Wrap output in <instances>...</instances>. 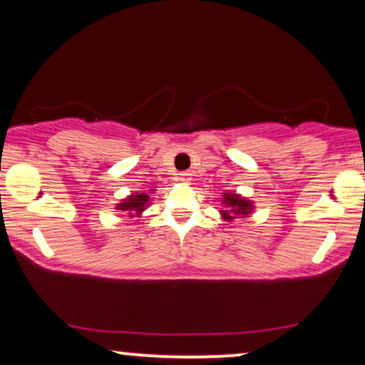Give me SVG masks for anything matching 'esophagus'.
<instances>
[{
    "instance_id": "1",
    "label": "esophagus",
    "mask_w": 365,
    "mask_h": 365,
    "mask_svg": "<svg viewBox=\"0 0 365 365\" xmlns=\"http://www.w3.org/2000/svg\"><path fill=\"white\" fill-rule=\"evenodd\" d=\"M178 180H180V182H183V183H188L192 180V173H190V171H180Z\"/></svg>"
}]
</instances>
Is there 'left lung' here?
Returning <instances> with one entry per match:
<instances>
[{"label": "left lung", "mask_w": 365, "mask_h": 365, "mask_svg": "<svg viewBox=\"0 0 365 365\" xmlns=\"http://www.w3.org/2000/svg\"><path fill=\"white\" fill-rule=\"evenodd\" d=\"M225 202L228 204V209L230 212H242V215H247L250 209V202L245 199H240V197L235 195V194H225ZM228 211H223V216L226 220H232V216H230Z\"/></svg>", "instance_id": "obj_1"}]
</instances>
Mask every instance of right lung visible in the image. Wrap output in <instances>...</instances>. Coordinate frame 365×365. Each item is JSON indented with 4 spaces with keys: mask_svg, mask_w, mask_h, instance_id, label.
Segmentation results:
<instances>
[{
    "mask_svg": "<svg viewBox=\"0 0 365 365\" xmlns=\"http://www.w3.org/2000/svg\"><path fill=\"white\" fill-rule=\"evenodd\" d=\"M148 200H149V195H145V192H142V194L130 195L125 202L120 204L118 209H121V211H130V216L139 215V212H142L145 209Z\"/></svg>",
    "mask_w": 365,
    "mask_h": 365,
    "instance_id": "add662e5",
    "label": "right lung"
}]
</instances>
